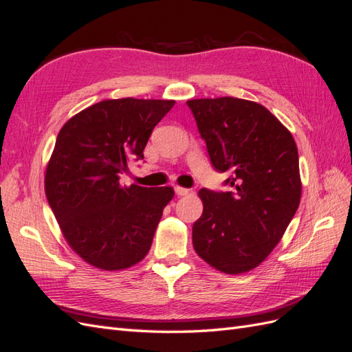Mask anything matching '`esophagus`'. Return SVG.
<instances>
[{
	"label": "esophagus",
	"mask_w": 352,
	"mask_h": 352,
	"mask_svg": "<svg viewBox=\"0 0 352 352\" xmlns=\"http://www.w3.org/2000/svg\"><path fill=\"white\" fill-rule=\"evenodd\" d=\"M175 192L177 195H186V194H189V189L182 188V186H175Z\"/></svg>",
	"instance_id": "34e87169"
}]
</instances>
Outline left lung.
<instances>
[{
	"label": "left lung",
	"instance_id": "8db88e82",
	"mask_svg": "<svg viewBox=\"0 0 352 352\" xmlns=\"http://www.w3.org/2000/svg\"><path fill=\"white\" fill-rule=\"evenodd\" d=\"M212 166L230 172L233 192L201 189L194 250L226 274L247 273L269 257L300 206L302 184L292 133L264 105L233 98L186 101Z\"/></svg>",
	"mask_w": 352,
	"mask_h": 352
}]
</instances>
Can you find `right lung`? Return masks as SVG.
Here are the masks:
<instances>
[{"label": "right lung", "mask_w": 352, "mask_h": 352, "mask_svg": "<svg viewBox=\"0 0 352 352\" xmlns=\"http://www.w3.org/2000/svg\"><path fill=\"white\" fill-rule=\"evenodd\" d=\"M175 100H104L61 127L45 170V195L69 247L100 270L145 258L172 186L120 185L131 160L144 158L155 124Z\"/></svg>", "instance_id": "right-lung-1"}]
</instances>
